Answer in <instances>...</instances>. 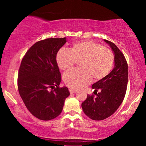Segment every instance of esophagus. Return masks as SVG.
Segmentation results:
<instances>
[{
	"label": "esophagus",
	"mask_w": 146,
	"mask_h": 146,
	"mask_svg": "<svg viewBox=\"0 0 146 146\" xmlns=\"http://www.w3.org/2000/svg\"><path fill=\"white\" fill-rule=\"evenodd\" d=\"M69 92L71 93V94H73V93H77V90H76L71 89V88H70V89H69Z\"/></svg>",
	"instance_id": "34e87169"
}]
</instances>
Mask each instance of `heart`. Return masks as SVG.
Here are the masks:
<instances>
[{
	"label": "heart",
	"mask_w": 146,
	"mask_h": 146,
	"mask_svg": "<svg viewBox=\"0 0 146 146\" xmlns=\"http://www.w3.org/2000/svg\"><path fill=\"white\" fill-rule=\"evenodd\" d=\"M58 66L62 71H68L80 61V69H74L64 75V81L68 87L82 88L94 80L105 78L111 71L114 55L110 48L92 40L78 42L72 45L69 51L59 50L56 56Z\"/></svg>",
	"instance_id": "1"
}]
</instances>
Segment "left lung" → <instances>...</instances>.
Instances as JSON below:
<instances>
[{"label": "left lung", "mask_w": 146, "mask_h": 146, "mask_svg": "<svg viewBox=\"0 0 146 146\" xmlns=\"http://www.w3.org/2000/svg\"><path fill=\"white\" fill-rule=\"evenodd\" d=\"M104 40L113 52L114 68L105 78L92 85L96 96L88 95L82 104L85 115L96 121L105 119L115 113L124 99L128 85V68L124 56L114 43Z\"/></svg>", "instance_id": "8db88e82"}]
</instances>
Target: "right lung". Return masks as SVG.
<instances>
[{"mask_svg": "<svg viewBox=\"0 0 146 146\" xmlns=\"http://www.w3.org/2000/svg\"><path fill=\"white\" fill-rule=\"evenodd\" d=\"M66 38H47L35 43L22 60L18 88L22 100L34 117L48 121L62 113L69 96L67 87L60 88L61 74L56 61Z\"/></svg>", "mask_w": 146, "mask_h": 146, "instance_id": "obj_1", "label": "right lung"}]
</instances>
